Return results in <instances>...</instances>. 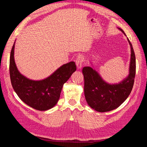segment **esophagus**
I'll return each instance as SVG.
<instances>
[{"label":"esophagus","instance_id":"esophagus-1","mask_svg":"<svg viewBox=\"0 0 147 147\" xmlns=\"http://www.w3.org/2000/svg\"><path fill=\"white\" fill-rule=\"evenodd\" d=\"M84 62V57L82 55H79L76 59V65L77 68L81 69L83 66V64Z\"/></svg>","mask_w":147,"mask_h":147}]
</instances>
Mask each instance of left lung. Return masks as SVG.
Listing matches in <instances>:
<instances>
[{
	"instance_id": "1",
	"label": "left lung",
	"mask_w": 147,
	"mask_h": 147,
	"mask_svg": "<svg viewBox=\"0 0 147 147\" xmlns=\"http://www.w3.org/2000/svg\"><path fill=\"white\" fill-rule=\"evenodd\" d=\"M126 35L124 31L118 28ZM131 47V62L129 74L122 82L110 84L106 83L99 74L91 67H84L82 72L84 76V93L88 105L99 112H109L122 104L132 90L136 75V56L129 40Z\"/></svg>"
}]
</instances>
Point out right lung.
I'll return each mask as SVG.
<instances>
[{
  "label": "right lung",
  "mask_w": 147,
  "mask_h": 147,
  "mask_svg": "<svg viewBox=\"0 0 147 147\" xmlns=\"http://www.w3.org/2000/svg\"><path fill=\"white\" fill-rule=\"evenodd\" d=\"M15 43L10 57L11 85L20 99L35 110L45 111L53 108L58 101L63 84L77 69L72 61L64 64L48 78L35 81L28 79L18 70L14 59Z\"/></svg>",
  "instance_id": "obj_1"
}]
</instances>
